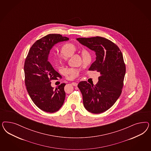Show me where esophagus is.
Segmentation results:
<instances>
[{"label":"esophagus","mask_w":151,"mask_h":151,"mask_svg":"<svg viewBox=\"0 0 151 151\" xmlns=\"http://www.w3.org/2000/svg\"><path fill=\"white\" fill-rule=\"evenodd\" d=\"M71 85H73V86H78V83L76 82H72Z\"/></svg>","instance_id":"obj_1"}]
</instances>
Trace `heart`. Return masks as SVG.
<instances>
[{
	"mask_svg": "<svg viewBox=\"0 0 151 151\" xmlns=\"http://www.w3.org/2000/svg\"><path fill=\"white\" fill-rule=\"evenodd\" d=\"M78 47L71 42H67L61 46V54L58 55L55 57V61L58 64L65 63L68 58L74 54L77 50ZM82 61L85 66H88L92 63V56L91 52L88 50L83 51L82 55ZM65 73L69 75L71 78L77 77L79 75V71L78 69H68L65 70Z\"/></svg>",
	"mask_w": 151,
	"mask_h": 151,
	"instance_id": "heart-1",
	"label": "heart"
}]
</instances>
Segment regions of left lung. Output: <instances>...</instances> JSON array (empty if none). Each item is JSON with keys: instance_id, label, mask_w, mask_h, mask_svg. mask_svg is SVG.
Returning <instances> with one entry per match:
<instances>
[{"instance_id": "left-lung-1", "label": "left lung", "mask_w": 151, "mask_h": 151, "mask_svg": "<svg viewBox=\"0 0 151 151\" xmlns=\"http://www.w3.org/2000/svg\"><path fill=\"white\" fill-rule=\"evenodd\" d=\"M69 40L60 34H48L32 45L25 61V83L27 92L35 105L47 112L53 113L59 110L66 95L65 83L55 88L51 86V80L62 77L49 62V55L55 44Z\"/></svg>"}]
</instances>
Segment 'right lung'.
<instances>
[{"label":"right lung","mask_w":151,"mask_h":151,"mask_svg":"<svg viewBox=\"0 0 151 151\" xmlns=\"http://www.w3.org/2000/svg\"><path fill=\"white\" fill-rule=\"evenodd\" d=\"M96 54V60L88 70L100 73L99 81L91 85L81 81L78 86L81 92L85 108L93 114H101L109 110L122 92L126 66L119 47L102 37L76 39Z\"/></svg>","instance_id":"add662e5"}]
</instances>
